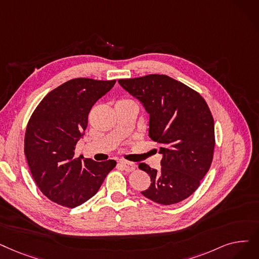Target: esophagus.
Listing matches in <instances>:
<instances>
[{
	"label": "esophagus",
	"instance_id": "obj_1",
	"mask_svg": "<svg viewBox=\"0 0 259 259\" xmlns=\"http://www.w3.org/2000/svg\"><path fill=\"white\" fill-rule=\"evenodd\" d=\"M119 165L122 167V169H125L126 171H132L136 169V164L132 162H128V161H120Z\"/></svg>",
	"mask_w": 259,
	"mask_h": 259
}]
</instances>
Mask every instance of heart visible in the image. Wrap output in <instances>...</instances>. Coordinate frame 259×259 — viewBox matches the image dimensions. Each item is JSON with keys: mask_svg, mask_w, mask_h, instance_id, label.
<instances>
[{"mask_svg": "<svg viewBox=\"0 0 259 259\" xmlns=\"http://www.w3.org/2000/svg\"><path fill=\"white\" fill-rule=\"evenodd\" d=\"M118 103H132L130 99H122V100H119Z\"/></svg>", "mask_w": 259, "mask_h": 259, "instance_id": "obj_1", "label": "heart"}]
</instances>
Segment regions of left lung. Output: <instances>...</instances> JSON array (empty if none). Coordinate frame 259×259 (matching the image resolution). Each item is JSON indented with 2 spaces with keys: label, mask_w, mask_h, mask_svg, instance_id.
I'll list each match as a JSON object with an SVG mask.
<instances>
[{
  "label": "left lung",
  "mask_w": 259,
  "mask_h": 259,
  "mask_svg": "<svg viewBox=\"0 0 259 259\" xmlns=\"http://www.w3.org/2000/svg\"><path fill=\"white\" fill-rule=\"evenodd\" d=\"M149 114V138L162 145L161 169L140 163L150 177L142 195L163 205L178 203L199 187L208 171L215 147L213 119L205 100L184 83L151 74L119 79Z\"/></svg>",
  "instance_id": "obj_1"
}]
</instances>
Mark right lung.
I'll list each match as a JSON object with an SVG mask.
<instances>
[{"mask_svg": "<svg viewBox=\"0 0 259 259\" xmlns=\"http://www.w3.org/2000/svg\"><path fill=\"white\" fill-rule=\"evenodd\" d=\"M115 82L90 78L66 81L41 100L27 123L24 152L31 176L41 192L62 206L73 208L92 198L116 165L114 160L75 157L90 110Z\"/></svg>", "mask_w": 259, "mask_h": 259, "instance_id": "obj_1", "label": "right lung"}]
</instances>
